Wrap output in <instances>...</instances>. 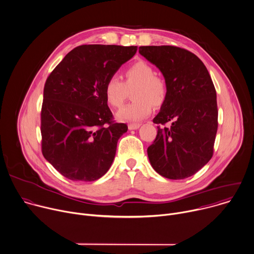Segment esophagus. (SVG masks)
<instances>
[{
    "instance_id": "1",
    "label": "esophagus",
    "mask_w": 254,
    "mask_h": 254,
    "mask_svg": "<svg viewBox=\"0 0 254 254\" xmlns=\"http://www.w3.org/2000/svg\"><path fill=\"white\" fill-rule=\"evenodd\" d=\"M139 127H140L139 123H132V124L128 125V129L129 130H137Z\"/></svg>"
}]
</instances>
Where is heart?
Segmentation results:
<instances>
[{
    "mask_svg": "<svg viewBox=\"0 0 254 254\" xmlns=\"http://www.w3.org/2000/svg\"><path fill=\"white\" fill-rule=\"evenodd\" d=\"M123 81L116 76H110L103 88L106 103L112 108H120L126 97L127 90L132 91L134 101L121 108L116 117L121 121L137 122L152 112L153 105H163L167 98L166 81L156 75L154 67L144 61H138L128 66L123 72Z\"/></svg>",
    "mask_w": 254,
    "mask_h": 254,
    "instance_id": "b5f03b06",
    "label": "heart"
}]
</instances>
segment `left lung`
Wrapping results in <instances>:
<instances>
[{
  "mask_svg": "<svg viewBox=\"0 0 254 254\" xmlns=\"http://www.w3.org/2000/svg\"><path fill=\"white\" fill-rule=\"evenodd\" d=\"M139 53L165 77L167 98L153 119L160 128L147 153L153 169L171 180L194 175L212 157L217 131L216 92L202 62L173 46L140 47Z\"/></svg>",
  "mask_w": 254,
  "mask_h": 254,
  "instance_id": "8db88e82",
  "label": "left lung"
}]
</instances>
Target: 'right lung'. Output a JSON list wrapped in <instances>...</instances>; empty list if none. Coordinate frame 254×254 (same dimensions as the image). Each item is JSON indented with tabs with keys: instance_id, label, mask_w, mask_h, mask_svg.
<instances>
[{
	"instance_id": "1",
	"label": "right lung",
	"mask_w": 254,
	"mask_h": 254,
	"mask_svg": "<svg viewBox=\"0 0 254 254\" xmlns=\"http://www.w3.org/2000/svg\"><path fill=\"white\" fill-rule=\"evenodd\" d=\"M136 52L137 47L79 46L48 77L41 113L42 151L64 177L91 182L111 167L117 142L128 127L113 121L103 88Z\"/></svg>"
}]
</instances>
